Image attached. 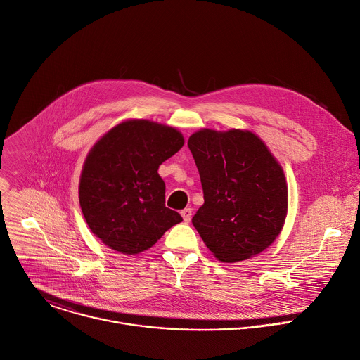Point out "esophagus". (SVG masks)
Returning <instances> with one entry per match:
<instances>
[{"label":"esophagus","instance_id":"1","mask_svg":"<svg viewBox=\"0 0 360 360\" xmlns=\"http://www.w3.org/2000/svg\"><path fill=\"white\" fill-rule=\"evenodd\" d=\"M191 215H193L191 208H184V210H181V217H183L184 223H190V220H191Z\"/></svg>","mask_w":360,"mask_h":360}]
</instances>
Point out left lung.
Segmentation results:
<instances>
[{
    "mask_svg": "<svg viewBox=\"0 0 360 360\" xmlns=\"http://www.w3.org/2000/svg\"><path fill=\"white\" fill-rule=\"evenodd\" d=\"M204 204L191 223L214 257L244 261L279 236L288 210L281 165L250 130L201 129L188 139Z\"/></svg>",
    "mask_w": 360,
    "mask_h": 360,
    "instance_id": "obj_1",
    "label": "left lung"
}]
</instances>
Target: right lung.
Here are the masks:
<instances>
[{
  "label": "right lung",
  "mask_w": 360,
  "mask_h": 360,
  "mask_svg": "<svg viewBox=\"0 0 360 360\" xmlns=\"http://www.w3.org/2000/svg\"><path fill=\"white\" fill-rule=\"evenodd\" d=\"M183 145L177 129L145 119L122 122L95 143L81 173L79 204L103 244L136 255L183 221L166 207V184L158 173Z\"/></svg>",
  "instance_id": "right-lung-1"
}]
</instances>
